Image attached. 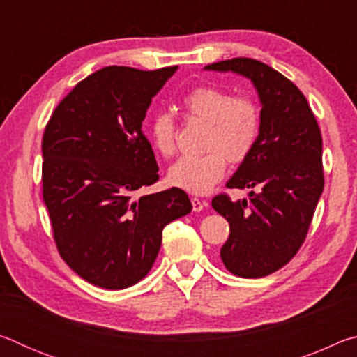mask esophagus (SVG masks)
<instances>
[{
	"label": "esophagus",
	"mask_w": 357,
	"mask_h": 357,
	"mask_svg": "<svg viewBox=\"0 0 357 357\" xmlns=\"http://www.w3.org/2000/svg\"><path fill=\"white\" fill-rule=\"evenodd\" d=\"M190 202H192V209L195 211V213H200V211H203V208L206 206V202H203V200H200V198H197V197L190 198Z\"/></svg>",
	"instance_id": "1"
}]
</instances>
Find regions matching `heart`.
Masks as SVG:
<instances>
[{"instance_id": "obj_1", "label": "heart", "mask_w": 357, "mask_h": 357, "mask_svg": "<svg viewBox=\"0 0 357 357\" xmlns=\"http://www.w3.org/2000/svg\"><path fill=\"white\" fill-rule=\"evenodd\" d=\"M183 105L190 118L208 124L203 155H184L168 170V183L190 193H208L227 172V159L241 164L255 149L261 134V110L249 96H233L215 86L187 93ZM172 113L159 112L149 123V138L162 155L176 151Z\"/></svg>"}]
</instances>
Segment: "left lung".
Returning a JSON list of instances; mask_svg holds the SVG:
<instances>
[{
  "instance_id": "1",
  "label": "left lung",
  "mask_w": 357,
  "mask_h": 357,
  "mask_svg": "<svg viewBox=\"0 0 357 357\" xmlns=\"http://www.w3.org/2000/svg\"><path fill=\"white\" fill-rule=\"evenodd\" d=\"M204 70L249 78L261 104L257 146L227 183L228 189L257 192H249V200L213 198L229 223L223 264L234 275L258 279L285 266L307 236L324 185L321 132L299 88L268 64L233 58Z\"/></svg>"
}]
</instances>
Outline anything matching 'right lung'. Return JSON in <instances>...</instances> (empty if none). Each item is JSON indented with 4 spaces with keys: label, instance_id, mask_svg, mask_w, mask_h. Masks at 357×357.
<instances>
[{
    "label": "right lung",
    "instance_id": "1",
    "mask_svg": "<svg viewBox=\"0 0 357 357\" xmlns=\"http://www.w3.org/2000/svg\"><path fill=\"white\" fill-rule=\"evenodd\" d=\"M176 70L108 66L78 83L45 128L42 195L53 238L69 268L96 287L140 282L155 261L164 228L192 211L178 187L134 198L159 179L142 123Z\"/></svg>",
    "mask_w": 357,
    "mask_h": 357
}]
</instances>
